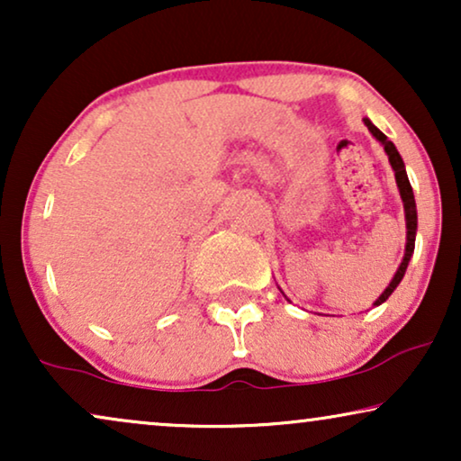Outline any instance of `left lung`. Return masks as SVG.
<instances>
[{
    "label": "left lung",
    "mask_w": 461,
    "mask_h": 461,
    "mask_svg": "<svg viewBox=\"0 0 461 461\" xmlns=\"http://www.w3.org/2000/svg\"><path fill=\"white\" fill-rule=\"evenodd\" d=\"M365 125H367L371 134H374L377 140L384 144V150H386L388 159H390V166L394 169V178H396V186H399L401 191V199H402V205H405V220H407V245H405V258H402L399 270H396L394 279L390 281V285L386 287V292H384L380 298L375 300V306H380L382 302H386L390 298V294L394 292L396 285H399L402 276H405V270H407V264L411 260L413 256V248H415V230H418V212H415V199H413V188L409 185V178H407V172H405V163H402L399 150L393 142L388 140L386 136L382 134L380 130L375 128L374 123L369 122V119H365Z\"/></svg>",
    "instance_id": "1"
}]
</instances>
